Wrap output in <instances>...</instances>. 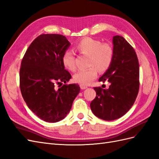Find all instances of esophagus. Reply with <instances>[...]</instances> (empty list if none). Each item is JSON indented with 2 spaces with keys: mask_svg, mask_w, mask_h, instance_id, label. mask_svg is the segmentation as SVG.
I'll return each mask as SVG.
<instances>
[{
  "mask_svg": "<svg viewBox=\"0 0 159 159\" xmlns=\"http://www.w3.org/2000/svg\"><path fill=\"white\" fill-rule=\"evenodd\" d=\"M80 87L81 89H87V86H84V85H83V84H80Z\"/></svg>",
  "mask_w": 159,
  "mask_h": 159,
  "instance_id": "esophagus-1",
  "label": "esophagus"
}]
</instances>
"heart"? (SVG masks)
I'll list each match as a JSON object with an SVG mask.
<instances>
[{
    "instance_id": "b5f03b06",
    "label": "heart",
    "mask_w": 159,
    "mask_h": 159,
    "mask_svg": "<svg viewBox=\"0 0 159 159\" xmlns=\"http://www.w3.org/2000/svg\"><path fill=\"white\" fill-rule=\"evenodd\" d=\"M76 50L80 54L89 56L88 65L90 68L80 70L73 76L75 82L88 85L96 79L97 70L104 72L110 66L113 58L112 47L108 43H102L99 40L91 38H85L77 43ZM62 62L65 68L70 71L76 70L75 57L70 50L65 52L62 57Z\"/></svg>"
}]
</instances>
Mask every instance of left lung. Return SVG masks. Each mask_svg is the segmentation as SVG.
I'll return each instance as SVG.
<instances>
[{
    "mask_svg": "<svg viewBox=\"0 0 159 159\" xmlns=\"http://www.w3.org/2000/svg\"><path fill=\"white\" fill-rule=\"evenodd\" d=\"M113 58L99 81L110 83L103 89L95 87L96 97L91 103L95 116L106 121L120 118L135 102L139 90V63L135 50L120 35L113 37Z\"/></svg>",
    "mask_w": 159,
    "mask_h": 159,
    "instance_id": "8db88e82",
    "label": "left lung"
}]
</instances>
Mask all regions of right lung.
Here are the masks:
<instances>
[{"label":"right lung","instance_id":"obj_1","mask_svg":"<svg viewBox=\"0 0 159 159\" xmlns=\"http://www.w3.org/2000/svg\"><path fill=\"white\" fill-rule=\"evenodd\" d=\"M70 46L62 35H40L31 43L22 60L19 77L23 99L45 121L54 123L63 120L80 92L78 84H66L71 75L64 69L62 57ZM63 82L65 84L57 89L56 84Z\"/></svg>","mask_w":159,"mask_h":159}]
</instances>
